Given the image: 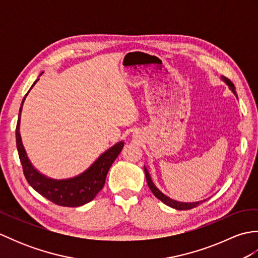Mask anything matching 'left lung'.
Instances as JSON below:
<instances>
[{"label": "left lung", "instance_id": "8db88e82", "mask_svg": "<svg viewBox=\"0 0 258 258\" xmlns=\"http://www.w3.org/2000/svg\"><path fill=\"white\" fill-rule=\"evenodd\" d=\"M222 79L226 82V83H227L228 86H229V89H231L232 92L234 93V94L237 96L236 91H235V86H234V84L232 83V81L226 79V78H223V76H222ZM144 171H145V176H146V180H147V185H149V187H150V189L152 190V193L154 194L158 200L162 201V202L164 203V204L171 206V207L175 208V210L186 211V210H190V208H194V207H196V206H199V205L201 204V203H203V202L180 203V202H177V201H174V200H172V199H169V197H167L166 195H164V194L162 193V191H161L160 189H158V188L156 187V186L154 185V183L152 182L150 174H149V172H147V169H146L145 167H144ZM204 202H205V201H204Z\"/></svg>", "mask_w": 258, "mask_h": 258}]
</instances>
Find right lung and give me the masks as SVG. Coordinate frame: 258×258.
Returning <instances> with one entry per match:
<instances>
[{
	"mask_svg": "<svg viewBox=\"0 0 258 258\" xmlns=\"http://www.w3.org/2000/svg\"><path fill=\"white\" fill-rule=\"evenodd\" d=\"M36 82L37 80L34 82V84L32 85V87L35 85ZM25 97L23 98V101H22L20 107L15 134L19 157L22 164V167H23V173L27 183H29L37 193H40L42 196H44L45 199L59 206L78 207L91 202L97 195L98 191L103 188L104 184H105L108 169L112 166L113 162L116 160V157L118 156L120 151H122L124 143L123 142H119L116 145H114L112 149L106 151L104 154H102L97 158V161L93 164L87 171H85L83 174H81L80 176L63 180L47 178L44 175L38 173L36 169L32 166L29 158L26 156L23 144H22L20 135V119L22 106H23Z\"/></svg>",
	"mask_w": 258,
	"mask_h": 258,
	"instance_id": "1",
	"label": "right lung"
}]
</instances>
